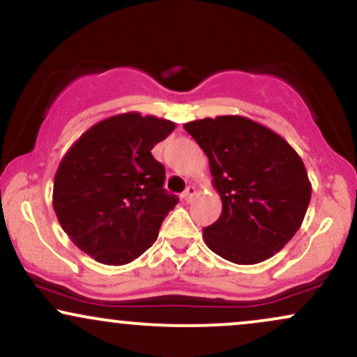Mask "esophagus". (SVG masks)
Here are the masks:
<instances>
[{
  "label": "esophagus",
  "instance_id": "34e87169",
  "mask_svg": "<svg viewBox=\"0 0 357 357\" xmlns=\"http://www.w3.org/2000/svg\"><path fill=\"white\" fill-rule=\"evenodd\" d=\"M195 195H196V188L195 186H188L181 196H183L184 202H191L192 196H195Z\"/></svg>",
  "mask_w": 357,
  "mask_h": 357
}]
</instances>
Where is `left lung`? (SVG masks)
<instances>
[{
  "label": "left lung",
  "mask_w": 357,
  "mask_h": 357,
  "mask_svg": "<svg viewBox=\"0 0 357 357\" xmlns=\"http://www.w3.org/2000/svg\"><path fill=\"white\" fill-rule=\"evenodd\" d=\"M184 129L208 155L223 204L220 218L203 228L208 248L238 265L280 252L301 228L312 192L296 149L241 116L199 119Z\"/></svg>",
  "instance_id": "1"
}]
</instances>
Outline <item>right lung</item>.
Returning a JSON list of instances; mask_svg holds the SVG:
<instances>
[{"instance_id":"right-lung-1","label":"right lung","mask_w":357,"mask_h":357,"mask_svg":"<svg viewBox=\"0 0 357 357\" xmlns=\"http://www.w3.org/2000/svg\"><path fill=\"white\" fill-rule=\"evenodd\" d=\"M176 124L139 112L97 122L73 142L53 181V210L63 231L93 260L126 265L158 238L178 198L151 154Z\"/></svg>"}]
</instances>
